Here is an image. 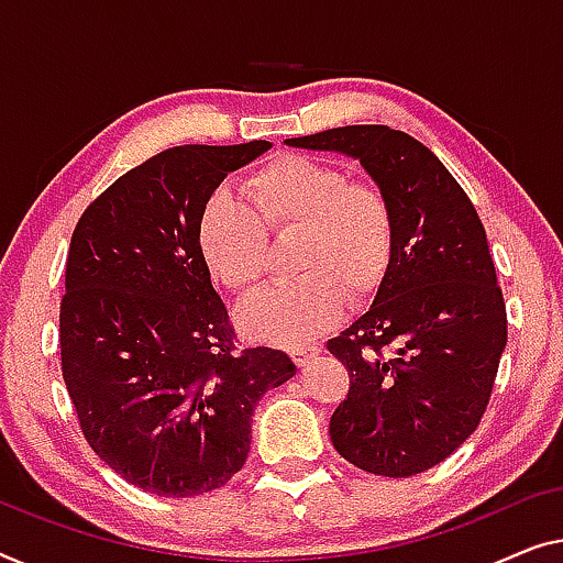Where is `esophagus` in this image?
Instances as JSON below:
<instances>
[{
	"mask_svg": "<svg viewBox=\"0 0 563 563\" xmlns=\"http://www.w3.org/2000/svg\"><path fill=\"white\" fill-rule=\"evenodd\" d=\"M319 352H321V344H303V346H298L296 352H292V357H296L300 367H306V364L311 362Z\"/></svg>",
	"mask_w": 563,
	"mask_h": 563,
	"instance_id": "esophagus-1",
	"label": "esophagus"
}]
</instances>
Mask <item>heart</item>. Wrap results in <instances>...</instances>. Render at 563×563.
<instances>
[{"instance_id":"heart-1","label":"heart","mask_w":563,"mask_h":563,"mask_svg":"<svg viewBox=\"0 0 563 563\" xmlns=\"http://www.w3.org/2000/svg\"><path fill=\"white\" fill-rule=\"evenodd\" d=\"M250 206L219 188L196 221V247L213 280L250 292L263 278L267 234H298L292 271L300 278L257 292L242 306L250 336L303 344L334 327L344 296L372 298L390 271L395 213L385 191L350 180L336 165L308 155H280L244 180Z\"/></svg>"}]
</instances>
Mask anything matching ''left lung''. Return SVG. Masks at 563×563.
I'll return each instance as SVG.
<instances>
[{
  "label": "left lung",
  "instance_id": "8db88e82",
  "mask_svg": "<svg viewBox=\"0 0 563 563\" xmlns=\"http://www.w3.org/2000/svg\"><path fill=\"white\" fill-rule=\"evenodd\" d=\"M360 161L395 213V252L375 300L327 350L350 369L329 423L346 462L410 477L472 437L508 344L485 227L429 147L385 124L285 140Z\"/></svg>",
  "mask_w": 563,
  "mask_h": 563
}]
</instances>
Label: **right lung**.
Returning <instances> with one entry per match:
<instances>
[{
  "label": "right lung",
  "mask_w": 563,
  "mask_h": 563,
  "mask_svg": "<svg viewBox=\"0 0 563 563\" xmlns=\"http://www.w3.org/2000/svg\"><path fill=\"white\" fill-rule=\"evenodd\" d=\"M273 145H180L126 170L78 219L60 300V369L81 431L130 485L194 497L244 466L252 413L296 375L236 350L196 247L203 201Z\"/></svg>",
  "instance_id": "add662e5"
}]
</instances>
